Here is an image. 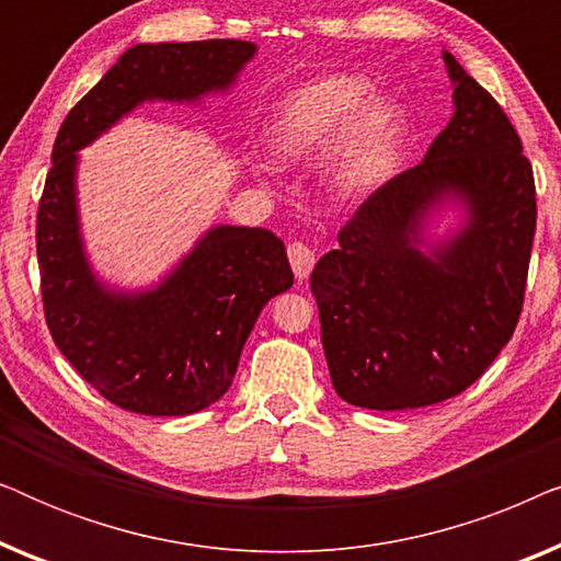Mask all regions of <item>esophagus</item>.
<instances>
[{
    "mask_svg": "<svg viewBox=\"0 0 561 561\" xmlns=\"http://www.w3.org/2000/svg\"><path fill=\"white\" fill-rule=\"evenodd\" d=\"M288 260H290V267H294L296 278L306 280L309 278V273L313 271V263H317V252H313L309 244H304V242H290Z\"/></svg>",
    "mask_w": 561,
    "mask_h": 561,
    "instance_id": "1",
    "label": "esophagus"
}]
</instances>
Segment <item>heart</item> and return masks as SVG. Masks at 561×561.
<instances>
[{"label": "heart", "instance_id": "1", "mask_svg": "<svg viewBox=\"0 0 561 561\" xmlns=\"http://www.w3.org/2000/svg\"><path fill=\"white\" fill-rule=\"evenodd\" d=\"M359 76H321L290 91L265 129L267 150L296 163L332 145L327 183L334 194L365 188L403 135V110L390 96L370 94Z\"/></svg>", "mask_w": 561, "mask_h": 561}]
</instances>
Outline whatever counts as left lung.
<instances>
[{
	"label": "left lung",
	"instance_id": "1",
	"mask_svg": "<svg viewBox=\"0 0 561 561\" xmlns=\"http://www.w3.org/2000/svg\"><path fill=\"white\" fill-rule=\"evenodd\" d=\"M455 114L424 160L367 196L311 273L340 398L373 411L442 403L516 332L536 232L534 171L501 104L444 50ZM457 197L466 225L423 250L428 210Z\"/></svg>",
	"mask_w": 561,
	"mask_h": 561
}]
</instances>
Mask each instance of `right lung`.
<instances>
[{
    "instance_id": "right-lung-1",
    "label": "right lung",
    "mask_w": 561,
    "mask_h": 561,
    "mask_svg": "<svg viewBox=\"0 0 561 561\" xmlns=\"http://www.w3.org/2000/svg\"><path fill=\"white\" fill-rule=\"evenodd\" d=\"M255 50L248 41L140 43L58 129L35 229L45 321L76 373L125 411L186 416L217 403L260 311L294 286V273L273 232L219 225L156 288L104 286L81 240L76 152L142 102L227 91Z\"/></svg>"
}]
</instances>
